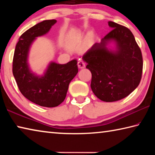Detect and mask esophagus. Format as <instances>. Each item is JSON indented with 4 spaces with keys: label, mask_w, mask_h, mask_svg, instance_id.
<instances>
[{
    "label": "esophagus",
    "mask_w": 155,
    "mask_h": 155,
    "mask_svg": "<svg viewBox=\"0 0 155 155\" xmlns=\"http://www.w3.org/2000/svg\"><path fill=\"white\" fill-rule=\"evenodd\" d=\"M78 68H85V62H84L83 60H79V61H78Z\"/></svg>",
    "instance_id": "esophagus-1"
}]
</instances>
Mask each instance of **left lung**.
Returning <instances> with one entry per match:
<instances>
[{"label":"left lung","mask_w":155,"mask_h":155,"mask_svg":"<svg viewBox=\"0 0 155 155\" xmlns=\"http://www.w3.org/2000/svg\"><path fill=\"white\" fill-rule=\"evenodd\" d=\"M113 29L84 54L86 68L91 73V88L97 98L114 102L128 96L140 84L143 58L134 35L127 27L109 21ZM115 41L117 51H109L108 41Z\"/></svg>","instance_id":"1"}]
</instances>
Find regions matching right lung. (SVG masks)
Listing matches in <instances>:
<instances>
[{
  "label": "right lung",
  "instance_id": "right-lung-1",
  "mask_svg": "<svg viewBox=\"0 0 155 155\" xmlns=\"http://www.w3.org/2000/svg\"><path fill=\"white\" fill-rule=\"evenodd\" d=\"M56 20H44L26 31L20 37L13 58V74L21 94L41 107H54L64 102L69 84L78 73L77 61L65 64L51 63L43 77L31 73L27 56L31 43L36 37L48 33Z\"/></svg>",
  "mask_w": 155,
  "mask_h": 155
}]
</instances>
